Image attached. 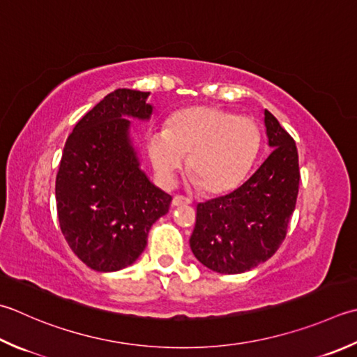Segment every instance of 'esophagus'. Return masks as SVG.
I'll list each match as a JSON object with an SVG mask.
<instances>
[{"label": "esophagus", "instance_id": "1", "mask_svg": "<svg viewBox=\"0 0 357 357\" xmlns=\"http://www.w3.org/2000/svg\"><path fill=\"white\" fill-rule=\"evenodd\" d=\"M192 199L187 198V197H183V195H176V197H173V201H172V206L173 207H178V206H187L190 204Z\"/></svg>", "mask_w": 357, "mask_h": 357}]
</instances>
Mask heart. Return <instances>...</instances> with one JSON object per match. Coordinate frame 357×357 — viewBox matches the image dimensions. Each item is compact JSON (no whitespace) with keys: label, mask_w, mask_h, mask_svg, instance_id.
<instances>
[{"label":"heart","mask_w":357,"mask_h":357,"mask_svg":"<svg viewBox=\"0 0 357 357\" xmlns=\"http://www.w3.org/2000/svg\"><path fill=\"white\" fill-rule=\"evenodd\" d=\"M261 132L254 119L216 107H193L174 113L165 131L149 137V153L162 185L188 167L193 181L207 193H225L238 185L260 149Z\"/></svg>","instance_id":"heart-1"}]
</instances>
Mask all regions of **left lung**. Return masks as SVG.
Instances as JSON below:
<instances>
[{
    "label": "left lung",
    "instance_id": "left-lung-1",
    "mask_svg": "<svg viewBox=\"0 0 357 357\" xmlns=\"http://www.w3.org/2000/svg\"><path fill=\"white\" fill-rule=\"evenodd\" d=\"M264 125L272 149L264 162L232 193L197 206L190 248L206 268L220 274H241L274 255L296 208V142L268 109Z\"/></svg>",
    "mask_w": 357,
    "mask_h": 357
}]
</instances>
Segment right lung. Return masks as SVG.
Instances as JSON below:
<instances>
[{
	"instance_id": "right-lung-1",
	"label": "right lung",
	"mask_w": 357,
	"mask_h": 357,
	"mask_svg": "<svg viewBox=\"0 0 357 357\" xmlns=\"http://www.w3.org/2000/svg\"><path fill=\"white\" fill-rule=\"evenodd\" d=\"M150 93L116 89L75 123L55 179L61 234L88 268L113 272L130 266L146 246L153 222L172 197L139 169L128 137L130 119H149Z\"/></svg>"
}]
</instances>
